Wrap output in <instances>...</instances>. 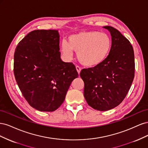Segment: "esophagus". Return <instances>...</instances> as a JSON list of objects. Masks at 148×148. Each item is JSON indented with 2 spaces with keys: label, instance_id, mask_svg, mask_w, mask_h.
<instances>
[{
  "label": "esophagus",
  "instance_id": "34e87169",
  "mask_svg": "<svg viewBox=\"0 0 148 148\" xmlns=\"http://www.w3.org/2000/svg\"><path fill=\"white\" fill-rule=\"evenodd\" d=\"M76 69H77V71L78 73L79 74L80 73V71H81V68H80V67H79L78 66H76Z\"/></svg>",
  "mask_w": 148,
  "mask_h": 148
}]
</instances>
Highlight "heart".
Returning a JSON list of instances; mask_svg holds the SVG:
<instances>
[{
    "instance_id": "1",
    "label": "heart",
    "mask_w": 148,
    "mask_h": 148,
    "mask_svg": "<svg viewBox=\"0 0 148 148\" xmlns=\"http://www.w3.org/2000/svg\"><path fill=\"white\" fill-rule=\"evenodd\" d=\"M112 39L105 33L87 31L72 34L69 37V42L63 41L61 51L67 59L73 56V51L77 59L84 66L94 67L104 62L112 48Z\"/></svg>"
}]
</instances>
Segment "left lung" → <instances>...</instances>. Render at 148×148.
I'll return each instance as SVG.
<instances>
[{
	"label": "left lung",
	"mask_w": 148,
	"mask_h": 148,
	"mask_svg": "<svg viewBox=\"0 0 148 148\" xmlns=\"http://www.w3.org/2000/svg\"><path fill=\"white\" fill-rule=\"evenodd\" d=\"M112 38V48L106 59L92 68L83 69L84 97L89 106L99 111L119 106L126 97L135 75V58L132 44L119 31L103 27Z\"/></svg>",
	"instance_id": "left-lung-1"
}]
</instances>
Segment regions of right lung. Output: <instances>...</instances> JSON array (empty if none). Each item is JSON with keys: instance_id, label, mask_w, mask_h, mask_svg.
<instances>
[{"instance_id": "right-lung-1", "label": "right lung", "mask_w": 148, "mask_h": 148, "mask_svg": "<svg viewBox=\"0 0 148 148\" xmlns=\"http://www.w3.org/2000/svg\"><path fill=\"white\" fill-rule=\"evenodd\" d=\"M58 30L31 31L18 44L13 71L29 104L39 111L53 112L64 102L78 73L72 63L60 59Z\"/></svg>"}]
</instances>
